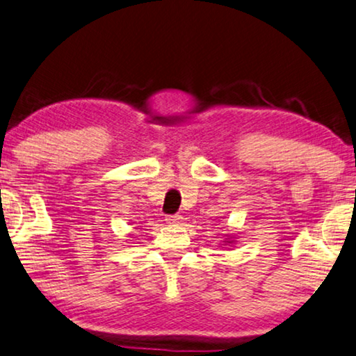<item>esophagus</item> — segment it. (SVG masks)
Instances as JSON below:
<instances>
[{
    "label": "esophagus",
    "instance_id": "34e87169",
    "mask_svg": "<svg viewBox=\"0 0 356 356\" xmlns=\"http://www.w3.org/2000/svg\"><path fill=\"white\" fill-rule=\"evenodd\" d=\"M179 220H181V216H179V215H170V216H167V218H165V221H167V223H170V225L179 223Z\"/></svg>",
    "mask_w": 356,
    "mask_h": 356
}]
</instances>
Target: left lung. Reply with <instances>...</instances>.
Here are the masks:
<instances>
[{
  "mask_svg": "<svg viewBox=\"0 0 356 356\" xmlns=\"http://www.w3.org/2000/svg\"><path fill=\"white\" fill-rule=\"evenodd\" d=\"M223 242H225V244H233V242H234V241H233V239H231V238H229V236H228V238H226V239H225Z\"/></svg>",
  "mask_w": 356,
  "mask_h": 356,
  "instance_id": "8db88e82",
  "label": "left lung"
}]
</instances>
